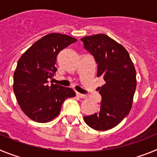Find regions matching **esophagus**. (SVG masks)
Segmentation results:
<instances>
[{
    "label": "esophagus",
    "instance_id": "34e87169",
    "mask_svg": "<svg viewBox=\"0 0 157 157\" xmlns=\"http://www.w3.org/2000/svg\"><path fill=\"white\" fill-rule=\"evenodd\" d=\"M76 95H77L78 97L80 98H87L86 95H85V94H82L78 92H76Z\"/></svg>",
    "mask_w": 157,
    "mask_h": 157
}]
</instances>
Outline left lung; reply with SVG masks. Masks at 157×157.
<instances>
[{
	"mask_svg": "<svg viewBox=\"0 0 157 157\" xmlns=\"http://www.w3.org/2000/svg\"><path fill=\"white\" fill-rule=\"evenodd\" d=\"M86 50L98 63V77L105 84L98 88L101 108L94 115L84 116L89 127L97 130L112 129L129 114L137 86L136 70L124 47L106 34L81 38Z\"/></svg>",
	"mask_w": 157,
	"mask_h": 157,
	"instance_id": "obj_1",
	"label": "left lung"
}]
</instances>
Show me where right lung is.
Masks as SVG:
<instances>
[{
	"label": "right lung",
	"instance_id": "obj_1",
	"mask_svg": "<svg viewBox=\"0 0 157 157\" xmlns=\"http://www.w3.org/2000/svg\"><path fill=\"white\" fill-rule=\"evenodd\" d=\"M77 41L66 34L51 33L34 42L19 58L14 72L13 90L24 114L37 123H47L60 112L63 101L73 98L71 88L48 85L56 71V56Z\"/></svg>",
	"mask_w": 157,
	"mask_h": 157
}]
</instances>
